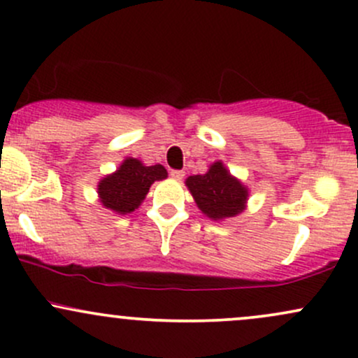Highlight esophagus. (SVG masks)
I'll use <instances>...</instances> for the list:
<instances>
[{
    "mask_svg": "<svg viewBox=\"0 0 358 358\" xmlns=\"http://www.w3.org/2000/svg\"><path fill=\"white\" fill-rule=\"evenodd\" d=\"M170 176H171V178H173V180H178V182H180V180H183L185 171H182V170H171V171H170Z\"/></svg>",
    "mask_w": 358,
    "mask_h": 358,
    "instance_id": "34e87169",
    "label": "esophagus"
}]
</instances>
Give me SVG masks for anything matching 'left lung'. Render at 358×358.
I'll return each mask as SVG.
<instances>
[{"mask_svg":"<svg viewBox=\"0 0 358 358\" xmlns=\"http://www.w3.org/2000/svg\"><path fill=\"white\" fill-rule=\"evenodd\" d=\"M185 185L190 190L196 207L213 220L239 215L248 203V187L229 173L222 162L210 165L205 175L188 176Z\"/></svg>","mask_w":358,"mask_h":358,"instance_id":"obj_1","label":"left lung"}]
</instances>
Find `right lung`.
<instances>
[{
	"label": "right lung",
	"mask_w": 358,
	"mask_h": 358,
	"mask_svg": "<svg viewBox=\"0 0 358 358\" xmlns=\"http://www.w3.org/2000/svg\"><path fill=\"white\" fill-rule=\"evenodd\" d=\"M166 176L165 166H145L136 158H126L114 173L101 180L97 193L106 208L126 215L141 205L151 185Z\"/></svg>",
	"instance_id": "1"
}]
</instances>
